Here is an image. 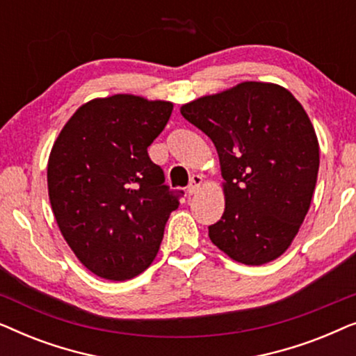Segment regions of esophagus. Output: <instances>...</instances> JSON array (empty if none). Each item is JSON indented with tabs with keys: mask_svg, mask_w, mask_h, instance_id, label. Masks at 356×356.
Returning a JSON list of instances; mask_svg holds the SVG:
<instances>
[{
	"mask_svg": "<svg viewBox=\"0 0 356 356\" xmlns=\"http://www.w3.org/2000/svg\"><path fill=\"white\" fill-rule=\"evenodd\" d=\"M201 184H202L201 175H193L191 179H189V184H188V193L196 194L199 191V188H201Z\"/></svg>",
	"mask_w": 356,
	"mask_h": 356,
	"instance_id": "esophagus-1",
	"label": "esophagus"
}]
</instances>
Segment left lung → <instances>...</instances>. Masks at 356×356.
Returning <instances> with one entry per match:
<instances>
[{
    "instance_id": "obj_1",
    "label": "left lung",
    "mask_w": 356,
    "mask_h": 356,
    "mask_svg": "<svg viewBox=\"0 0 356 356\" xmlns=\"http://www.w3.org/2000/svg\"><path fill=\"white\" fill-rule=\"evenodd\" d=\"M216 145L225 194L209 238L233 261L261 266L298 233L316 188L319 143L298 100L272 82H241L183 105Z\"/></svg>"
}]
</instances>
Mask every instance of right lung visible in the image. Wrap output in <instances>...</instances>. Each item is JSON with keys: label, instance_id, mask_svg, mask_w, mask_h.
<instances>
[{"label": "right lung", "instance_id": "1", "mask_svg": "<svg viewBox=\"0 0 356 356\" xmlns=\"http://www.w3.org/2000/svg\"><path fill=\"white\" fill-rule=\"evenodd\" d=\"M173 104L116 94L87 102L63 126L48 159V196L77 259L106 280H129L157 256L178 193L147 147Z\"/></svg>", "mask_w": 356, "mask_h": 356}]
</instances>
